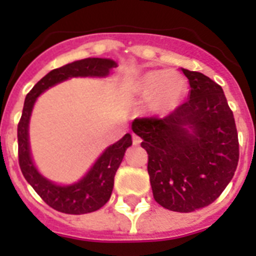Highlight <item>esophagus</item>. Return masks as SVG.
Wrapping results in <instances>:
<instances>
[{
  "label": "esophagus",
  "mask_w": 256,
  "mask_h": 256,
  "mask_svg": "<svg viewBox=\"0 0 256 256\" xmlns=\"http://www.w3.org/2000/svg\"><path fill=\"white\" fill-rule=\"evenodd\" d=\"M140 142H142V140H140V136H136V134H132V144H140Z\"/></svg>",
  "instance_id": "34e87169"
}]
</instances>
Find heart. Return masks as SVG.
<instances>
[{
    "mask_svg": "<svg viewBox=\"0 0 256 256\" xmlns=\"http://www.w3.org/2000/svg\"><path fill=\"white\" fill-rule=\"evenodd\" d=\"M184 80L176 72L152 70L142 74L134 84V90L142 98H148V108L156 114L172 112L184 92Z\"/></svg>",
    "mask_w": 256,
    "mask_h": 256,
    "instance_id": "obj_1",
    "label": "heart"
}]
</instances>
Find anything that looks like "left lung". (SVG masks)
<instances>
[{
    "label": "left lung",
    "instance_id": "1",
    "mask_svg": "<svg viewBox=\"0 0 256 256\" xmlns=\"http://www.w3.org/2000/svg\"><path fill=\"white\" fill-rule=\"evenodd\" d=\"M187 100L164 120H134L132 132L148 152L152 195L160 206L191 212L212 203L234 176L238 132L223 88L198 72L183 69Z\"/></svg>",
    "mask_w": 256,
    "mask_h": 256
}]
</instances>
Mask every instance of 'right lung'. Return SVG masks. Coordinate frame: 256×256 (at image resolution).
<instances>
[{
	"label": "right lung",
	"mask_w": 256,
	"mask_h": 256,
	"mask_svg": "<svg viewBox=\"0 0 256 256\" xmlns=\"http://www.w3.org/2000/svg\"><path fill=\"white\" fill-rule=\"evenodd\" d=\"M110 58H85L54 69L34 85L26 96L22 116L18 124V160L22 174L36 192L54 210L81 215L100 210L108 203L114 187V176L124 160V152L132 144V134H124L118 142L104 148L81 179L70 184H60L40 172L34 164L29 140V124L37 98L48 88L70 78H106L116 68Z\"/></svg>",
	"instance_id": "1"
}]
</instances>
